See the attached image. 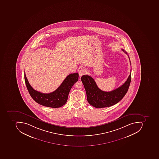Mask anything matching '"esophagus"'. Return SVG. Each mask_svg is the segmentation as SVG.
Listing matches in <instances>:
<instances>
[{"instance_id":"esophagus-1","label":"esophagus","mask_w":159,"mask_h":159,"mask_svg":"<svg viewBox=\"0 0 159 159\" xmlns=\"http://www.w3.org/2000/svg\"><path fill=\"white\" fill-rule=\"evenodd\" d=\"M86 71L85 69H82L80 70L79 72V76H80V77H81L82 75H85V74H86Z\"/></svg>"}]
</instances>
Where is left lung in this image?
Wrapping results in <instances>:
<instances>
[{
	"label": "left lung",
	"mask_w": 159,
	"mask_h": 159,
	"mask_svg": "<svg viewBox=\"0 0 159 159\" xmlns=\"http://www.w3.org/2000/svg\"><path fill=\"white\" fill-rule=\"evenodd\" d=\"M125 53L127 52L122 49ZM129 56V55H128ZM130 63L131 62L129 59ZM131 79V69L127 81L121 86L110 92H105L100 89L92 77L88 75H84L81 81L85 88L88 103L96 108L109 107L120 102L128 92Z\"/></svg>",
	"instance_id": "8db88e82"
}]
</instances>
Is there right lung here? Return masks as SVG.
I'll use <instances>...</instances> for the list:
<instances>
[{
	"mask_svg": "<svg viewBox=\"0 0 159 159\" xmlns=\"http://www.w3.org/2000/svg\"><path fill=\"white\" fill-rule=\"evenodd\" d=\"M78 73L70 74L56 90L51 93H44L35 90L31 87L24 72L25 84L31 98L39 105L52 108L61 107L66 103L70 91L78 81Z\"/></svg>",
	"mask_w": 159,
	"mask_h": 159,
	"instance_id": "1",
	"label": "right lung"
}]
</instances>
